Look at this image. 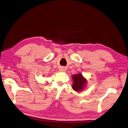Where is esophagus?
I'll use <instances>...</instances> for the list:
<instances>
[{
  "mask_svg": "<svg viewBox=\"0 0 128 128\" xmlns=\"http://www.w3.org/2000/svg\"><path fill=\"white\" fill-rule=\"evenodd\" d=\"M59 70L60 72H66V68L64 67H62L59 69Z\"/></svg>",
  "mask_w": 128,
  "mask_h": 128,
  "instance_id": "34e87169",
  "label": "esophagus"
}]
</instances>
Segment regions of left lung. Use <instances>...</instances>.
Wrapping results in <instances>:
<instances>
[{"mask_svg": "<svg viewBox=\"0 0 128 128\" xmlns=\"http://www.w3.org/2000/svg\"><path fill=\"white\" fill-rule=\"evenodd\" d=\"M73 85L72 88L76 92L82 91L86 88L87 80L82 74H74L72 77Z\"/></svg>", "mask_w": 128, "mask_h": 128, "instance_id": "obj_1", "label": "left lung"}]
</instances>
